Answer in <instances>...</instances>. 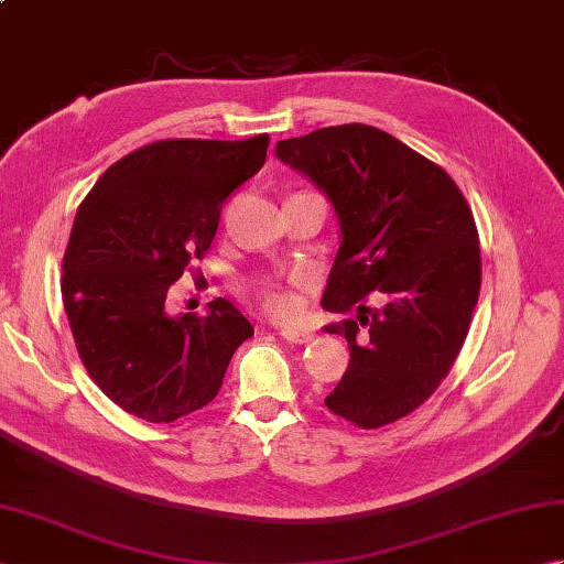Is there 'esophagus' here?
Listing matches in <instances>:
<instances>
[{
  "instance_id": "1",
  "label": "esophagus",
  "mask_w": 564,
  "mask_h": 564,
  "mask_svg": "<svg viewBox=\"0 0 564 564\" xmlns=\"http://www.w3.org/2000/svg\"><path fill=\"white\" fill-rule=\"evenodd\" d=\"M281 337H283L285 341H291V344H307V341H313L315 334H313V332H307V329L283 327V329H281Z\"/></svg>"
}]
</instances>
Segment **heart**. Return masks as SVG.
I'll return each instance as SVG.
<instances>
[{
  "instance_id": "heart-1",
  "label": "heart",
  "mask_w": 564,
  "mask_h": 564,
  "mask_svg": "<svg viewBox=\"0 0 564 564\" xmlns=\"http://www.w3.org/2000/svg\"><path fill=\"white\" fill-rule=\"evenodd\" d=\"M254 293L263 313H269L273 317H293L297 310H301L297 295L291 289V281L263 279L261 283H257Z\"/></svg>"
}]
</instances>
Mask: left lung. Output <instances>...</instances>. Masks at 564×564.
I'll return each instance as SVG.
<instances>
[{"mask_svg": "<svg viewBox=\"0 0 564 564\" xmlns=\"http://www.w3.org/2000/svg\"><path fill=\"white\" fill-rule=\"evenodd\" d=\"M279 160L334 203L341 245L322 295L351 364L327 410L361 429L412 414L448 376L482 281L480 235L446 170L373 126L346 123L281 140ZM376 292L380 308L365 297Z\"/></svg>", "mask_w": 564, "mask_h": 564, "instance_id": "left-lung-1", "label": "left lung"}]
</instances>
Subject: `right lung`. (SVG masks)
Segmentation results:
<instances>
[{
	"label": "right lung",
	"instance_id": "1",
	"mask_svg": "<svg viewBox=\"0 0 564 564\" xmlns=\"http://www.w3.org/2000/svg\"><path fill=\"white\" fill-rule=\"evenodd\" d=\"M267 150V133L158 140L111 164L79 203L59 281L65 313L89 378L128 414L172 424L206 406L254 334L225 297L206 317H170L164 303Z\"/></svg>",
	"mask_w": 564,
	"mask_h": 564
}]
</instances>
